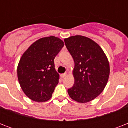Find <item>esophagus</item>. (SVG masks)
<instances>
[{
  "mask_svg": "<svg viewBox=\"0 0 128 128\" xmlns=\"http://www.w3.org/2000/svg\"><path fill=\"white\" fill-rule=\"evenodd\" d=\"M66 76V73H64V74H60V76H61V78H64L65 76Z\"/></svg>",
  "mask_w": 128,
  "mask_h": 128,
  "instance_id": "obj_1",
  "label": "esophagus"
}]
</instances>
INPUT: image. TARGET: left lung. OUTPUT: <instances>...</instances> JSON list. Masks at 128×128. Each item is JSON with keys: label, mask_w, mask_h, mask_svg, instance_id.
I'll use <instances>...</instances> for the list:
<instances>
[{"label": "left lung", "mask_w": 128, "mask_h": 128, "mask_svg": "<svg viewBox=\"0 0 128 128\" xmlns=\"http://www.w3.org/2000/svg\"><path fill=\"white\" fill-rule=\"evenodd\" d=\"M74 60V84L68 90L70 98L80 103L95 99L103 92L110 76V64L101 47L91 39L74 36L64 40Z\"/></svg>", "instance_id": "left-lung-1"}]
</instances>
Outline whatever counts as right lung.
<instances>
[{"instance_id":"add662e5","label":"right lung","mask_w":128,"mask_h":128,"mask_svg":"<svg viewBox=\"0 0 128 128\" xmlns=\"http://www.w3.org/2000/svg\"><path fill=\"white\" fill-rule=\"evenodd\" d=\"M64 45L57 37L42 38L33 43L22 56L17 69L18 78L23 92L33 101L42 102L52 97L59 80L54 60Z\"/></svg>"}]
</instances>
